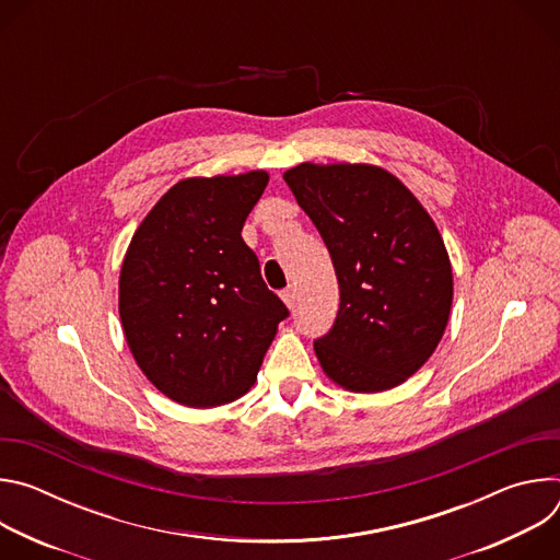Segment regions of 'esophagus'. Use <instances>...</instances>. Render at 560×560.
Returning a JSON list of instances; mask_svg holds the SVG:
<instances>
[{"mask_svg": "<svg viewBox=\"0 0 560 560\" xmlns=\"http://www.w3.org/2000/svg\"><path fill=\"white\" fill-rule=\"evenodd\" d=\"M281 299H283V303L290 307V310H294V305H296V290L290 285V288H285L283 292H281Z\"/></svg>", "mask_w": 560, "mask_h": 560, "instance_id": "1", "label": "esophagus"}]
</instances>
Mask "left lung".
<instances>
[{"instance_id": "left-lung-1", "label": "left lung", "mask_w": 560, "mask_h": 560, "mask_svg": "<svg viewBox=\"0 0 560 560\" xmlns=\"http://www.w3.org/2000/svg\"><path fill=\"white\" fill-rule=\"evenodd\" d=\"M283 179L339 281L337 322L314 341L324 374L361 394L406 383L434 354L452 310V264L434 219L374 164L303 162Z\"/></svg>"}]
</instances>
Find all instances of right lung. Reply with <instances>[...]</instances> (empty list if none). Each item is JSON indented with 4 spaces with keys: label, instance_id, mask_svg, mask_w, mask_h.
Returning <instances> with one entry per match:
<instances>
[{
    "label": "right lung",
    "instance_id": "1",
    "mask_svg": "<svg viewBox=\"0 0 560 560\" xmlns=\"http://www.w3.org/2000/svg\"><path fill=\"white\" fill-rule=\"evenodd\" d=\"M268 182L266 171L177 182L124 255L126 343L145 378L179 406L206 410L244 396L288 316L242 238Z\"/></svg>",
    "mask_w": 560,
    "mask_h": 560
}]
</instances>
